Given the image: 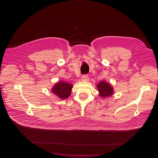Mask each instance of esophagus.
<instances>
[{
	"label": "esophagus",
	"instance_id": "34e87169",
	"mask_svg": "<svg viewBox=\"0 0 158 158\" xmlns=\"http://www.w3.org/2000/svg\"><path fill=\"white\" fill-rule=\"evenodd\" d=\"M89 76H88V75H84V76H82V81H86V82H87V81H89Z\"/></svg>",
	"mask_w": 158,
	"mask_h": 158
}]
</instances>
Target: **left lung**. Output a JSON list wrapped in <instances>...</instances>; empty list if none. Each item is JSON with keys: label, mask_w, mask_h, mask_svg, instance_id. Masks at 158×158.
<instances>
[{"label": "left lung", "mask_w": 158, "mask_h": 158, "mask_svg": "<svg viewBox=\"0 0 158 158\" xmlns=\"http://www.w3.org/2000/svg\"><path fill=\"white\" fill-rule=\"evenodd\" d=\"M99 95L102 98H107L114 94V89L107 82L102 81L97 84Z\"/></svg>", "instance_id": "1"}]
</instances>
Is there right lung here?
I'll use <instances>...</instances> for the list:
<instances>
[{
	"label": "right lung",
	"instance_id": "1",
	"mask_svg": "<svg viewBox=\"0 0 158 158\" xmlns=\"http://www.w3.org/2000/svg\"><path fill=\"white\" fill-rule=\"evenodd\" d=\"M73 87V85L71 83L62 81L56 83L53 85L51 91L59 98L61 99H65L68 98L71 95Z\"/></svg>",
	"mask_w": 158,
	"mask_h": 158
}]
</instances>
